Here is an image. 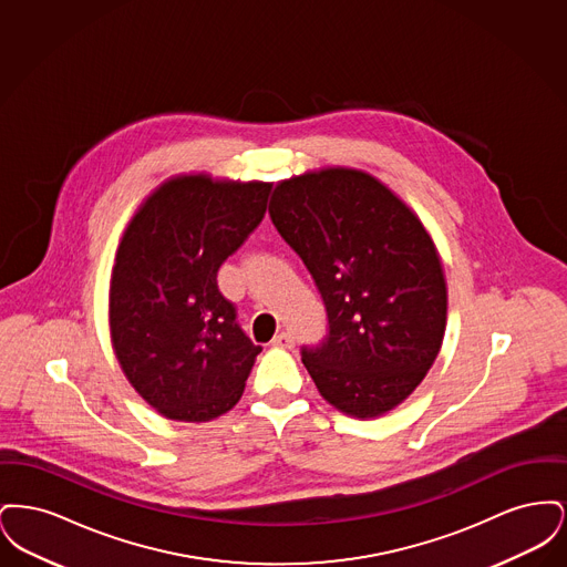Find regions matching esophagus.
<instances>
[{
    "instance_id": "34e87169",
    "label": "esophagus",
    "mask_w": 567,
    "mask_h": 567,
    "mask_svg": "<svg viewBox=\"0 0 567 567\" xmlns=\"http://www.w3.org/2000/svg\"><path fill=\"white\" fill-rule=\"evenodd\" d=\"M271 344H274V347H278V349H293V344H296V336H293L291 331H280V333L271 340Z\"/></svg>"
}]
</instances>
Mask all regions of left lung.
<instances>
[{
    "mask_svg": "<svg viewBox=\"0 0 567 567\" xmlns=\"http://www.w3.org/2000/svg\"><path fill=\"white\" fill-rule=\"evenodd\" d=\"M274 227L312 274L327 310L301 361L319 393L357 419L402 404L446 329V280L432 236L374 176L323 167L276 185Z\"/></svg>",
    "mask_w": 567,
    "mask_h": 567,
    "instance_id": "obj_1",
    "label": "left lung"
}]
</instances>
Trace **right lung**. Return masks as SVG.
Instances as JSON below:
<instances>
[{"label": "right lung", "instance_id": "obj_1", "mask_svg": "<svg viewBox=\"0 0 567 567\" xmlns=\"http://www.w3.org/2000/svg\"><path fill=\"white\" fill-rule=\"evenodd\" d=\"M270 183L185 174L130 220L110 278V336L123 374L159 414L206 423L243 398L261 347L220 296L216 271L266 215Z\"/></svg>", "mask_w": 567, "mask_h": 567}]
</instances>
